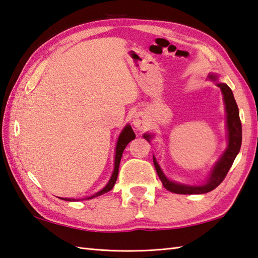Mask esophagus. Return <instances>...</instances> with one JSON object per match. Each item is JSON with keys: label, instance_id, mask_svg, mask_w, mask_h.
<instances>
[{"label": "esophagus", "instance_id": "esophagus-1", "mask_svg": "<svg viewBox=\"0 0 258 258\" xmlns=\"http://www.w3.org/2000/svg\"><path fill=\"white\" fill-rule=\"evenodd\" d=\"M133 123L138 130H143L146 127V121H145L144 115L142 113L136 114L133 119Z\"/></svg>", "mask_w": 258, "mask_h": 258}]
</instances>
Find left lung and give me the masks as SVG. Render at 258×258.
Here are the masks:
<instances>
[{"instance_id": "1", "label": "left lung", "mask_w": 258, "mask_h": 258, "mask_svg": "<svg viewBox=\"0 0 258 258\" xmlns=\"http://www.w3.org/2000/svg\"><path fill=\"white\" fill-rule=\"evenodd\" d=\"M208 79L215 82L218 87H220L221 93L223 95V102H225V110H226V128H227V148L221 157L217 160L216 164L211 168L210 174L207 178V181L198 185H189V184H183L175 181H171L164 174L163 169L160 168L159 164L157 163L156 157L153 155L154 165L158 174V177L162 181L164 187L168 189L169 192L176 194H203L208 193L215 189L219 184L225 179L226 175L229 171L232 163L236 156L239 153L241 146V122L239 119V110H238L237 103L232 94L230 87L226 83H220L218 82L217 74H210ZM143 137L150 143V139L154 137L153 134H144Z\"/></svg>"}]
</instances>
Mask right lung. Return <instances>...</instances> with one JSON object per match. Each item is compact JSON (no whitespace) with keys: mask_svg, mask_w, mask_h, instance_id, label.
Wrapping results in <instances>:
<instances>
[{"mask_svg":"<svg viewBox=\"0 0 258 258\" xmlns=\"http://www.w3.org/2000/svg\"><path fill=\"white\" fill-rule=\"evenodd\" d=\"M136 138V135L134 133L133 128H131L130 124H127L125 127L121 131L120 135H119V138H118V142H116V146H115V155H114V168H113V172L112 175H111V177L109 179V182L106 183V185L100 189L99 192L94 193L93 196H90V197H84L82 199H71V198H59L61 200H65V201H79V200H90V199H93L96 197H100L102 194H104L106 192L111 191V189L113 188L115 181H116V177H118V173H119V165H120V160L121 157H122V153L124 148L127 147V145L131 142V140H134Z\"/></svg>","mask_w":258,"mask_h":258,"instance_id":"1","label":"right lung"}]
</instances>
